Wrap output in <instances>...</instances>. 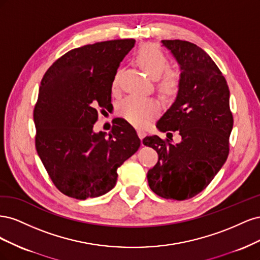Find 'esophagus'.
Wrapping results in <instances>:
<instances>
[{
    "mask_svg": "<svg viewBox=\"0 0 260 260\" xmlns=\"http://www.w3.org/2000/svg\"><path fill=\"white\" fill-rule=\"evenodd\" d=\"M138 136H139L140 140H141V141H142V140L144 139V137L146 136V133H145V131H143V130H141V129H139V130H138Z\"/></svg>",
    "mask_w": 260,
    "mask_h": 260,
    "instance_id": "obj_1",
    "label": "esophagus"
}]
</instances>
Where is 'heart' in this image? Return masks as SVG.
Listing matches in <instances>:
<instances>
[{
	"instance_id": "obj_1",
	"label": "heart",
	"mask_w": 260,
	"mask_h": 260,
	"mask_svg": "<svg viewBox=\"0 0 260 260\" xmlns=\"http://www.w3.org/2000/svg\"><path fill=\"white\" fill-rule=\"evenodd\" d=\"M135 59L146 74L157 78L156 88L165 96H176L181 88V75L170 68L166 54L152 43L141 44L135 53ZM119 70L112 80V90L119 89ZM160 104L152 98L130 95L117 106V114L138 128H144L159 115Z\"/></svg>"
}]
</instances>
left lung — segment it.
<instances>
[{
    "label": "left lung",
    "instance_id": "8db88e82",
    "mask_svg": "<svg viewBox=\"0 0 260 260\" xmlns=\"http://www.w3.org/2000/svg\"><path fill=\"white\" fill-rule=\"evenodd\" d=\"M181 68L175 103L157 122L160 131H178L175 144L158 136L146 137L158 161L147 172L151 190L160 198L184 201L202 192L225 162L230 151L233 115L229 86L209 55L194 43L161 40Z\"/></svg>",
    "mask_w": 260,
    "mask_h": 260
}]
</instances>
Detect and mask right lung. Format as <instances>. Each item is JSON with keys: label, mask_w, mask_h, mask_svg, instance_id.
Instances as JSON below:
<instances>
[{"label": "right lung", "mask_w": 260, "mask_h": 260, "mask_svg": "<svg viewBox=\"0 0 260 260\" xmlns=\"http://www.w3.org/2000/svg\"><path fill=\"white\" fill-rule=\"evenodd\" d=\"M133 39L96 42L70 50L44 74L34 109L36 148L57 190L85 200L111 191L117 169L140 147L122 118L108 137L94 133L99 108L112 102V80Z\"/></svg>", "instance_id": "1"}]
</instances>
